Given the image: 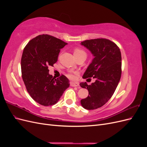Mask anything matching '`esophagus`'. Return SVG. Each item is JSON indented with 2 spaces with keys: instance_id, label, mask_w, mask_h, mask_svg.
<instances>
[{
  "instance_id": "esophagus-1",
  "label": "esophagus",
  "mask_w": 147,
  "mask_h": 147,
  "mask_svg": "<svg viewBox=\"0 0 147 147\" xmlns=\"http://www.w3.org/2000/svg\"><path fill=\"white\" fill-rule=\"evenodd\" d=\"M70 86L73 87H77L79 86V83L78 82H71Z\"/></svg>"
}]
</instances>
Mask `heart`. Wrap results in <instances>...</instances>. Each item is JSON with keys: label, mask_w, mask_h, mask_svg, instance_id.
<instances>
[{"label": "heart", "mask_w": 147, "mask_h": 147, "mask_svg": "<svg viewBox=\"0 0 147 147\" xmlns=\"http://www.w3.org/2000/svg\"><path fill=\"white\" fill-rule=\"evenodd\" d=\"M74 55L75 57H78L81 56H86V53L84 51L82 48L76 47L74 49ZM78 75V73L77 72H70L67 74V76L70 79H75L77 78V75Z\"/></svg>", "instance_id": "1"}]
</instances>
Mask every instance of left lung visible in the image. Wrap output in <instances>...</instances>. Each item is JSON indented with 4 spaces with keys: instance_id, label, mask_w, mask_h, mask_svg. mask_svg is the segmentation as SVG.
<instances>
[{
    "instance_id": "1",
    "label": "left lung",
    "mask_w": 147,
    "mask_h": 147,
    "mask_svg": "<svg viewBox=\"0 0 147 147\" xmlns=\"http://www.w3.org/2000/svg\"><path fill=\"white\" fill-rule=\"evenodd\" d=\"M82 45L94 56L83 78L93 77L96 82L90 85L86 82L80 83L89 92L81 104L85 109L94 110L105 104L116 90L121 76V51L116 43L105 38L87 40Z\"/></svg>"
}]
</instances>
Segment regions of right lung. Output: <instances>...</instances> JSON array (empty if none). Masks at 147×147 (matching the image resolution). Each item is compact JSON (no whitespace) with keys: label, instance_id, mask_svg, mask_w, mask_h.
I'll use <instances>...</instances> for the list:
<instances>
[{"label":"right lung","instance_id":"obj_1","mask_svg":"<svg viewBox=\"0 0 147 147\" xmlns=\"http://www.w3.org/2000/svg\"><path fill=\"white\" fill-rule=\"evenodd\" d=\"M67 43L48 34L39 35L28 43L21 57V74L30 97L43 106L56 104L69 87L64 75L55 79L48 74L49 66L57 61L59 53Z\"/></svg>","mask_w":147,"mask_h":147}]
</instances>
